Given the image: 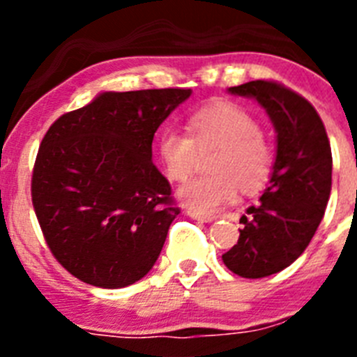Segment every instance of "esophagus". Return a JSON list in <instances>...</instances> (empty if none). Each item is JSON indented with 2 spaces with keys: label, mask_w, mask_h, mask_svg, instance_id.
<instances>
[{
  "label": "esophagus",
  "mask_w": 357,
  "mask_h": 357,
  "mask_svg": "<svg viewBox=\"0 0 357 357\" xmlns=\"http://www.w3.org/2000/svg\"><path fill=\"white\" fill-rule=\"evenodd\" d=\"M188 216L195 218V220H200V222H206V223H211L214 220V216H211V214L198 213V211H188Z\"/></svg>",
  "instance_id": "34e87169"
}]
</instances>
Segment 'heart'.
Returning <instances> with one entry per match:
<instances>
[{
    "mask_svg": "<svg viewBox=\"0 0 357 357\" xmlns=\"http://www.w3.org/2000/svg\"><path fill=\"white\" fill-rule=\"evenodd\" d=\"M188 133L168 128L159 135V155L166 175L175 182L195 172L198 153L218 150L209 162L211 175L197 176L178 189L185 206L213 213L245 195L264 188L273 169V150L254 116L234 103H214L197 110Z\"/></svg>",
    "mask_w": 357,
    "mask_h": 357,
    "instance_id": "b5f03b06",
    "label": "heart"
}]
</instances>
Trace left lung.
Here are the masks:
<instances>
[{
	"instance_id": "8db88e82",
	"label": "left lung",
	"mask_w": 357,
	"mask_h": 357,
	"mask_svg": "<svg viewBox=\"0 0 357 357\" xmlns=\"http://www.w3.org/2000/svg\"><path fill=\"white\" fill-rule=\"evenodd\" d=\"M229 93L254 98L277 134L270 184L239 220L238 243L222 255L232 273L261 279L288 268L313 239L329 202L333 155L320 116L301 94L268 80L229 87Z\"/></svg>"
}]
</instances>
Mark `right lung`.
I'll list each match as a JSON object with an SVG mask.
<instances>
[{
  "label": "right lung",
  "instance_id": "obj_1",
  "mask_svg": "<svg viewBox=\"0 0 357 357\" xmlns=\"http://www.w3.org/2000/svg\"><path fill=\"white\" fill-rule=\"evenodd\" d=\"M191 89L102 93L44 135L31 202L55 259L98 288H125L155 264L172 222V185L151 162L160 123Z\"/></svg>",
  "mask_w": 357,
  "mask_h": 357
}]
</instances>
